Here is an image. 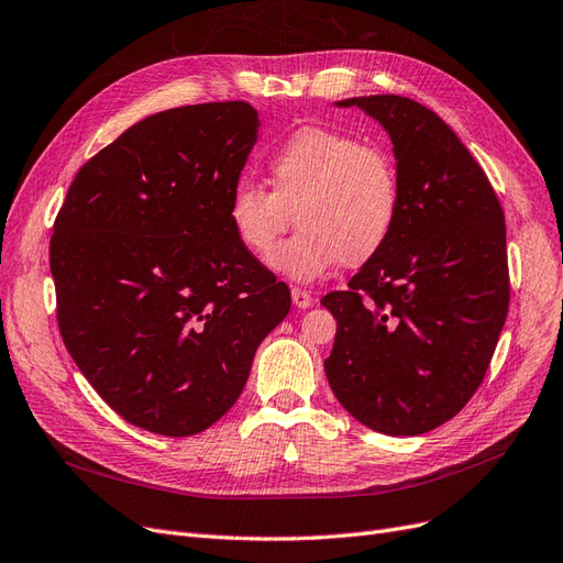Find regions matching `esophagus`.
<instances>
[{
    "label": "esophagus",
    "instance_id": "34e87169",
    "mask_svg": "<svg viewBox=\"0 0 563 563\" xmlns=\"http://www.w3.org/2000/svg\"><path fill=\"white\" fill-rule=\"evenodd\" d=\"M292 301L297 308H311L313 306V295L308 289L301 287H292Z\"/></svg>",
    "mask_w": 563,
    "mask_h": 563
}]
</instances>
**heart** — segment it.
<instances>
[{"mask_svg":"<svg viewBox=\"0 0 563 563\" xmlns=\"http://www.w3.org/2000/svg\"><path fill=\"white\" fill-rule=\"evenodd\" d=\"M266 183H239L227 203L235 241L268 260L296 210L300 231L271 258L280 276L313 283L343 260L362 264L386 245L400 217V175L378 147L320 125L287 135L266 156Z\"/></svg>","mask_w":563,"mask_h":563,"instance_id":"obj_1","label":"heart"}]
</instances>
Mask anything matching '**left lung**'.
Wrapping results in <instances>:
<instances>
[{
    "label": "left lung",
    "mask_w": 563,
    "mask_h": 563,
    "mask_svg": "<svg viewBox=\"0 0 563 563\" xmlns=\"http://www.w3.org/2000/svg\"><path fill=\"white\" fill-rule=\"evenodd\" d=\"M393 142L400 217L346 292L324 374L341 407L384 434L413 438L453 419L479 388L510 303L505 214L479 163L421 102L360 96Z\"/></svg>",
    "instance_id": "8db88e82"
}]
</instances>
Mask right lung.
Instances as JSON below:
<instances>
[{
  "instance_id": "right-lung-1",
  "label": "right lung",
  "mask_w": 563,
  "mask_h": 563,
  "mask_svg": "<svg viewBox=\"0 0 563 563\" xmlns=\"http://www.w3.org/2000/svg\"><path fill=\"white\" fill-rule=\"evenodd\" d=\"M260 125L241 100L175 107L123 131L69 185L51 239L60 334L137 428L189 438L220 421L289 313L287 285L227 217Z\"/></svg>"
}]
</instances>
